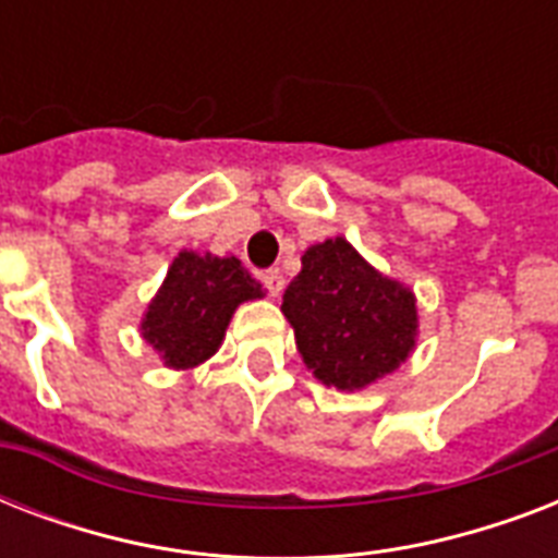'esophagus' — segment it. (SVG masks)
Here are the masks:
<instances>
[{"label":"esophagus","mask_w":558,"mask_h":558,"mask_svg":"<svg viewBox=\"0 0 558 558\" xmlns=\"http://www.w3.org/2000/svg\"><path fill=\"white\" fill-rule=\"evenodd\" d=\"M260 280L271 298H278L283 292V275H280V269H266L260 275Z\"/></svg>","instance_id":"34e87169"}]
</instances>
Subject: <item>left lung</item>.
Here are the masks:
<instances>
[{"mask_svg":"<svg viewBox=\"0 0 558 558\" xmlns=\"http://www.w3.org/2000/svg\"><path fill=\"white\" fill-rule=\"evenodd\" d=\"M301 263L280 310L315 376L359 390L397 371L414 348V295L367 266L341 236L306 248Z\"/></svg>","mask_w":558,"mask_h":558,"instance_id":"obj_1","label":"left lung"}]
</instances>
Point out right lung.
I'll return each mask as SVG.
<instances>
[{
	"instance_id": "right-lung-1",
	"label": "right lung",
	"mask_w": 558,
	"mask_h": 558,
	"mask_svg": "<svg viewBox=\"0 0 558 558\" xmlns=\"http://www.w3.org/2000/svg\"><path fill=\"white\" fill-rule=\"evenodd\" d=\"M260 295V283L236 257L182 252L144 315V339L165 365L185 371L214 356L236 306Z\"/></svg>"
}]
</instances>
